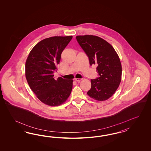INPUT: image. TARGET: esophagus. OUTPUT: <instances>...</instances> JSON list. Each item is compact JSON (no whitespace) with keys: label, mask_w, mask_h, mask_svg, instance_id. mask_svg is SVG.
<instances>
[{"label":"esophagus","mask_w":151,"mask_h":151,"mask_svg":"<svg viewBox=\"0 0 151 151\" xmlns=\"http://www.w3.org/2000/svg\"><path fill=\"white\" fill-rule=\"evenodd\" d=\"M81 80H82L81 78H75V81H77V82H78V81H81Z\"/></svg>","instance_id":"34e87169"}]
</instances>
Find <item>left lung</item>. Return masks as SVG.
<instances>
[{
	"instance_id": "obj_1",
	"label": "left lung",
	"mask_w": 151,
	"mask_h": 151,
	"mask_svg": "<svg viewBox=\"0 0 151 151\" xmlns=\"http://www.w3.org/2000/svg\"><path fill=\"white\" fill-rule=\"evenodd\" d=\"M87 55L90 65L96 64L99 77L91 79L87 95L93 99L105 101L114 95L121 80L122 66L117 52L108 42L94 35L76 37Z\"/></svg>"
}]
</instances>
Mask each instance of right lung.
<instances>
[{
	"mask_svg": "<svg viewBox=\"0 0 151 151\" xmlns=\"http://www.w3.org/2000/svg\"><path fill=\"white\" fill-rule=\"evenodd\" d=\"M72 36L53 37L38 42L25 63V76L32 91L42 102L56 106L65 102L73 89V80L54 79L61 55Z\"/></svg>",
	"mask_w": 151,
	"mask_h": 151,
	"instance_id": "right-lung-1",
	"label": "right lung"
}]
</instances>
